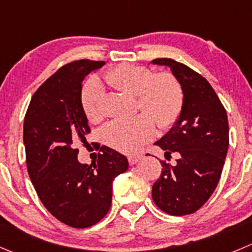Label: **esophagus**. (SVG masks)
Segmentation results:
<instances>
[{"instance_id": "1", "label": "esophagus", "mask_w": 252, "mask_h": 252, "mask_svg": "<svg viewBox=\"0 0 252 252\" xmlns=\"http://www.w3.org/2000/svg\"><path fill=\"white\" fill-rule=\"evenodd\" d=\"M140 158H141V155H130V156H128V161H129V163H130V165H134V163H136L139 160H140Z\"/></svg>"}]
</instances>
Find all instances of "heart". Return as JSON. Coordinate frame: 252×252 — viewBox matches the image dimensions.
Segmentation results:
<instances>
[{
  "mask_svg": "<svg viewBox=\"0 0 252 252\" xmlns=\"http://www.w3.org/2000/svg\"><path fill=\"white\" fill-rule=\"evenodd\" d=\"M107 85L129 96L136 97L143 114L133 118L111 122L103 130V138L112 148L123 153H135L155 134V124L167 129L176 122L182 108V89L168 72H153L144 66L121 64L103 75ZM103 89L96 79L85 82L81 91V106L87 119L97 123L103 118Z\"/></svg>",
  "mask_w": 252,
  "mask_h": 252,
  "instance_id": "obj_1",
  "label": "heart"
}]
</instances>
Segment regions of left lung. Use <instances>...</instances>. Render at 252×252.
Wrapping results in <instances>:
<instances>
[{"label":"left lung","instance_id":"left-lung-1","mask_svg":"<svg viewBox=\"0 0 252 252\" xmlns=\"http://www.w3.org/2000/svg\"><path fill=\"white\" fill-rule=\"evenodd\" d=\"M151 64L170 67L183 94L180 116L155 143L166 158L173 153L178 158L175 165L161 162L153 199L170 216L192 214L208 201L220 178L229 148L228 116L202 75L172 59H155Z\"/></svg>","mask_w":252,"mask_h":252}]
</instances>
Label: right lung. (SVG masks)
Returning a JSON list of instances; mask_svg holds the SVG:
<instances>
[{"label": "right lung", "instance_id": "add662e5", "mask_svg": "<svg viewBox=\"0 0 252 252\" xmlns=\"http://www.w3.org/2000/svg\"><path fill=\"white\" fill-rule=\"evenodd\" d=\"M104 61L77 60L60 67L33 94L24 117L27 168L36 194L58 220L72 228L98 223L111 208L112 183L128 158L102 146L91 165L77 160L76 141L90 126L81 106L82 81Z\"/></svg>", "mask_w": 252, "mask_h": 252}]
</instances>
